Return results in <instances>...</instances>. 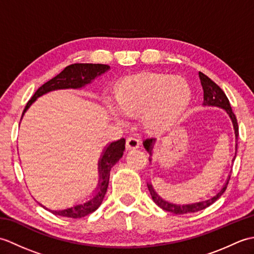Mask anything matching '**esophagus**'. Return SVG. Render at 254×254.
<instances>
[{"label": "esophagus", "instance_id": "obj_1", "mask_svg": "<svg viewBox=\"0 0 254 254\" xmlns=\"http://www.w3.org/2000/svg\"><path fill=\"white\" fill-rule=\"evenodd\" d=\"M126 146H127V149H128V150L136 149L139 146V139L136 138V137H134V136H130L127 139Z\"/></svg>", "mask_w": 254, "mask_h": 254}]
</instances>
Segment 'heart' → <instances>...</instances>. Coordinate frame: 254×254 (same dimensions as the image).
Segmentation results:
<instances>
[{"mask_svg": "<svg viewBox=\"0 0 254 254\" xmlns=\"http://www.w3.org/2000/svg\"><path fill=\"white\" fill-rule=\"evenodd\" d=\"M118 109L128 117L143 113L142 122L150 132L168 130L190 104L191 88L182 77L144 73L124 78L117 85Z\"/></svg>", "mask_w": 254, "mask_h": 254, "instance_id": "b5f03b06", "label": "heart"}]
</instances>
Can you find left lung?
Instances as JSON below:
<instances>
[{"instance_id": "1", "label": "left lung", "mask_w": 254, "mask_h": 254, "mask_svg": "<svg viewBox=\"0 0 254 254\" xmlns=\"http://www.w3.org/2000/svg\"><path fill=\"white\" fill-rule=\"evenodd\" d=\"M198 77H199V80H201V85H202L203 93H204L203 94V96H204L203 106H214V107H219V108H223V109H225L226 112L228 113V116L230 117L231 121H233L235 134H236V139H238V123H237L236 116L233 112V109H231L227 96L225 95L222 88H220L216 83H214L212 79L207 77L206 75L203 74L202 72H198ZM155 141H156L155 138H147L144 141V147L150 155H152V150H153ZM236 149H237V144H236ZM235 158H236V156L234 157L233 161L235 160ZM149 160H150V158H149ZM229 179H230V176L228 177L227 182L225 183V186L223 187L222 190H220L216 194V195H214L213 197L206 199V201L196 202V203H192V204H185V205L172 204V203L165 201L164 198H161L158 194L155 192L154 188L152 185H150V183H147V188L149 190L150 195H152L153 201L157 204L160 208H163L164 210H167V212L180 215V214L198 212V210L206 208L209 206V205H212L215 201H217V199L222 196V194L226 191V189H227Z\"/></svg>"}]
</instances>
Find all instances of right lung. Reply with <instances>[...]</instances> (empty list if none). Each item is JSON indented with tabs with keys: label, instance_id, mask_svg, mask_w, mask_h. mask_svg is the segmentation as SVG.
Instances as JSON below:
<instances>
[{
	"label": "right lung",
	"instance_id": "obj_1",
	"mask_svg": "<svg viewBox=\"0 0 254 254\" xmlns=\"http://www.w3.org/2000/svg\"><path fill=\"white\" fill-rule=\"evenodd\" d=\"M110 66L106 65V64H91V63H75L66 66L60 74H58L56 77H53L52 79L49 80V82L45 83L41 87L37 89L34 96L31 97V99L27 102L23 115H21V118H23L24 113L27 111V109H28L32 102H34L38 97L57 89L82 88L85 85L89 84L91 80L95 79L97 76H99V75L107 72ZM124 148H126V139L120 138L119 141L112 142L104 149V152H102V155L98 163L99 182H98V188H97V192L95 194V196L91 197L87 202L74 205L72 207H68L65 209H59V210L49 209L50 212L55 215H59V216L71 217V218H80V217L86 216V215L95 212V210L100 206L102 201H104V197L106 195V192L108 189V185H109L110 170L112 167L118 163L119 159L123 156ZM40 205L42 207H45L42 204Z\"/></svg>",
	"mask_w": 254,
	"mask_h": 254
}]
</instances>
